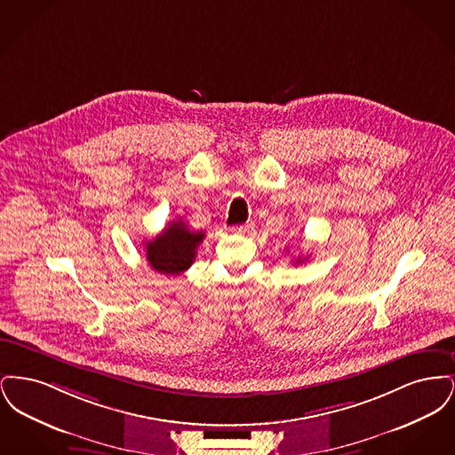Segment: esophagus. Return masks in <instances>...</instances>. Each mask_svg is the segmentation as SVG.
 <instances>
[{
    "label": "esophagus",
    "mask_w": 455,
    "mask_h": 455,
    "mask_svg": "<svg viewBox=\"0 0 455 455\" xmlns=\"http://www.w3.org/2000/svg\"><path fill=\"white\" fill-rule=\"evenodd\" d=\"M252 221H247V223H243V225H237V227H234L232 228V232L234 234H238V235H245V234H249L251 230H252Z\"/></svg>",
    "instance_id": "obj_1"
}]
</instances>
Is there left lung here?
Returning <instances> with one entry per match:
<instances>
[{"mask_svg":"<svg viewBox=\"0 0 455 455\" xmlns=\"http://www.w3.org/2000/svg\"><path fill=\"white\" fill-rule=\"evenodd\" d=\"M303 260L305 259H302V258H299V259H297V264H299V262H303Z\"/></svg>","mask_w":455,"mask_h":455,"instance_id":"8db88e82","label":"left lung"}]
</instances>
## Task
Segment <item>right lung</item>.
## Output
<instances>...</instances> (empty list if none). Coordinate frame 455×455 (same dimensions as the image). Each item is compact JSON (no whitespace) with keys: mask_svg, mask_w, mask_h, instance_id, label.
Masks as SVG:
<instances>
[{"mask_svg":"<svg viewBox=\"0 0 455 455\" xmlns=\"http://www.w3.org/2000/svg\"><path fill=\"white\" fill-rule=\"evenodd\" d=\"M204 235L203 230L193 232L186 221L173 220L160 235L147 242V260L155 271L177 276L191 267Z\"/></svg>","mask_w":455,"mask_h":455,"instance_id":"1","label":"right lung"}]
</instances>
